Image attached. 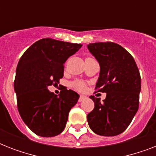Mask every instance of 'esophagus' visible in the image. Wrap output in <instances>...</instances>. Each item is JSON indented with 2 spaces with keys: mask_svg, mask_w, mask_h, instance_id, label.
<instances>
[{
  "mask_svg": "<svg viewBox=\"0 0 156 156\" xmlns=\"http://www.w3.org/2000/svg\"><path fill=\"white\" fill-rule=\"evenodd\" d=\"M85 99H87V96H85V95H80V96H79V99H78V101H79V102H82V101H83V100H85Z\"/></svg>",
  "mask_w": 156,
  "mask_h": 156,
  "instance_id": "1",
  "label": "esophagus"
}]
</instances>
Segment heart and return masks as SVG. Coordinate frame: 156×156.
<instances>
[{
    "instance_id": "b5f03b06",
    "label": "heart",
    "mask_w": 156,
    "mask_h": 156,
    "mask_svg": "<svg viewBox=\"0 0 156 156\" xmlns=\"http://www.w3.org/2000/svg\"><path fill=\"white\" fill-rule=\"evenodd\" d=\"M72 86H73V88H75L78 90H84L86 88L85 83H83V81L80 80H75L74 82H73L72 83Z\"/></svg>"
}]
</instances>
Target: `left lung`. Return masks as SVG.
I'll list each match as a JSON object with an SVG mask.
<instances>
[{"mask_svg":"<svg viewBox=\"0 0 156 156\" xmlns=\"http://www.w3.org/2000/svg\"><path fill=\"white\" fill-rule=\"evenodd\" d=\"M87 48L100 64L95 89L106 99L90 95L95 108L87 115L90 129L101 136H116L126 130L139 105L141 77L133 57L112 42L89 44Z\"/></svg>","mask_w":156,"mask_h":156,"instance_id":"8db88e82","label":"left lung"}]
</instances>
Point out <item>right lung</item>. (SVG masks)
Instances as JSON below:
<instances>
[{
	"mask_svg": "<svg viewBox=\"0 0 156 156\" xmlns=\"http://www.w3.org/2000/svg\"><path fill=\"white\" fill-rule=\"evenodd\" d=\"M83 45L45 38L34 43L18 61L14 79L18 109L24 123L41 137H54L66 127L69 112L79 99L65 89L57 96L48 87L63 78L64 64Z\"/></svg>",
	"mask_w": 156,
	"mask_h": 156,
	"instance_id": "obj_1",
	"label": "right lung"
}]
</instances>
